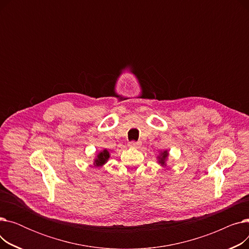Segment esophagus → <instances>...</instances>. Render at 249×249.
<instances>
[{
	"instance_id": "obj_1",
	"label": "esophagus",
	"mask_w": 249,
	"mask_h": 249,
	"mask_svg": "<svg viewBox=\"0 0 249 249\" xmlns=\"http://www.w3.org/2000/svg\"><path fill=\"white\" fill-rule=\"evenodd\" d=\"M128 145H129V147H131V148H139L141 146V143L140 142L131 141V142H129Z\"/></svg>"
}]
</instances>
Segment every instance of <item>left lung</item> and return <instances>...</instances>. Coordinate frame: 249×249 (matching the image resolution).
<instances>
[{"instance_id": "1", "label": "left lung", "mask_w": 249, "mask_h": 249, "mask_svg": "<svg viewBox=\"0 0 249 249\" xmlns=\"http://www.w3.org/2000/svg\"><path fill=\"white\" fill-rule=\"evenodd\" d=\"M168 156H169V152L168 150H163V151H160L159 155L156 156V160H158V163L163 167L166 166V161L168 160Z\"/></svg>"}]
</instances>
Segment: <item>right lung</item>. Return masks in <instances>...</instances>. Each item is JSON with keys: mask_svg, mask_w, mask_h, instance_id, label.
Masks as SVG:
<instances>
[{"mask_svg": "<svg viewBox=\"0 0 249 249\" xmlns=\"http://www.w3.org/2000/svg\"><path fill=\"white\" fill-rule=\"evenodd\" d=\"M110 156H111V154H110V151L108 149L105 148V149L101 150L95 156L94 161H93L94 166L100 167V166H103L104 164H106L108 162L109 159H110Z\"/></svg>", "mask_w": 249, "mask_h": 249, "instance_id": "1", "label": "right lung"}]
</instances>
